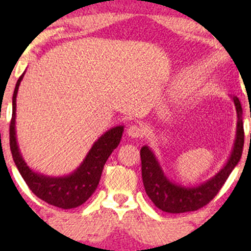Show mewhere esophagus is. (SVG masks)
Segmentation results:
<instances>
[{
    "instance_id": "34e87169",
    "label": "esophagus",
    "mask_w": 251,
    "mask_h": 251,
    "mask_svg": "<svg viewBox=\"0 0 251 251\" xmlns=\"http://www.w3.org/2000/svg\"><path fill=\"white\" fill-rule=\"evenodd\" d=\"M127 133L128 136L132 138H141L143 137L144 131L141 125H138V124H132V125H130V127L127 128Z\"/></svg>"
}]
</instances>
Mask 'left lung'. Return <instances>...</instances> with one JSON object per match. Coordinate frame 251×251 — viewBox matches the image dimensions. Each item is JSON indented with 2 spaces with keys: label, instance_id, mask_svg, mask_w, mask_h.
<instances>
[{
  "label": "left lung",
  "instance_id": "8db88e82",
  "mask_svg": "<svg viewBox=\"0 0 251 251\" xmlns=\"http://www.w3.org/2000/svg\"><path fill=\"white\" fill-rule=\"evenodd\" d=\"M233 102L237 110V135H235L234 147L231 156L226 165L214 177L204 183L194 187L181 186L171 182L164 174L158 159L148 146L141 148L142 161V179L147 196L155 204L156 207L165 212L181 214L187 211H196L209 204L215 198L226 179L231 175L243 153L244 146V127H243V109L239 100L233 97ZM251 116V114H250ZM251 140V135H250Z\"/></svg>",
  "mask_w": 251,
  "mask_h": 251
}]
</instances>
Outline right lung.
Wrapping results in <instances>:
<instances>
[{"label": "right lung", "mask_w": 251, "mask_h": 251, "mask_svg": "<svg viewBox=\"0 0 251 251\" xmlns=\"http://www.w3.org/2000/svg\"><path fill=\"white\" fill-rule=\"evenodd\" d=\"M23 77H24V74L18 78L16 88H14L12 119L11 125H9V147H11L14 163L30 191L37 198L60 209H73V207L80 206L92 196L93 192L97 188L104 164L107 163L114 149L120 143L124 126L110 128L104 135L100 136L95 142L81 165L74 173L68 176L50 177L46 175L35 173L23 159L16 136L17 93Z\"/></svg>", "instance_id": "right-lung-1"}]
</instances>
